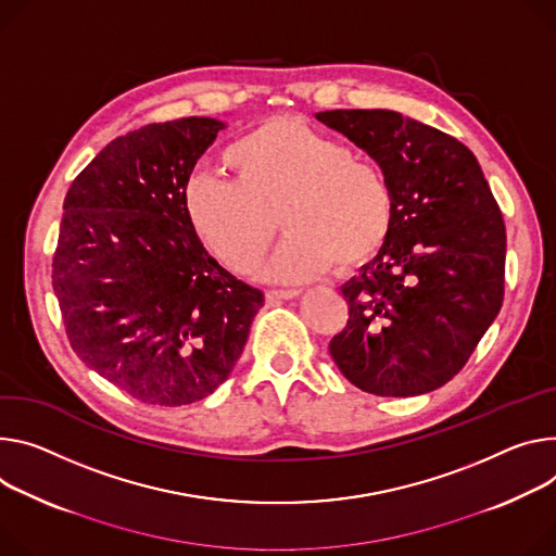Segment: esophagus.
<instances>
[{
    "label": "esophagus",
    "mask_w": 556,
    "mask_h": 556,
    "mask_svg": "<svg viewBox=\"0 0 556 556\" xmlns=\"http://www.w3.org/2000/svg\"><path fill=\"white\" fill-rule=\"evenodd\" d=\"M299 294H301V290H268V292H266V296H268L270 301L294 299V296H299Z\"/></svg>",
    "instance_id": "obj_1"
}]
</instances>
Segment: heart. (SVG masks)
<instances>
[{
	"mask_svg": "<svg viewBox=\"0 0 556 556\" xmlns=\"http://www.w3.org/2000/svg\"><path fill=\"white\" fill-rule=\"evenodd\" d=\"M235 179L211 170L186 177L181 206L190 230L237 273L255 268L275 237L279 213L290 230L266 275L306 281L334 266L368 262L394 215L390 181L370 162L304 119L273 117L226 150Z\"/></svg>",
	"mask_w": 556,
	"mask_h": 556,
	"instance_id": "heart-1",
	"label": "heart"
}]
</instances>
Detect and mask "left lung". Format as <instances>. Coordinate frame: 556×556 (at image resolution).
Segmentation results:
<instances>
[{
	"label": "left lung",
	"instance_id": "obj_1",
	"mask_svg": "<svg viewBox=\"0 0 556 556\" xmlns=\"http://www.w3.org/2000/svg\"><path fill=\"white\" fill-rule=\"evenodd\" d=\"M368 153L394 194L390 232L348 279L341 375L377 396L441 388L470 359L503 304L506 226L472 150L394 111L315 115Z\"/></svg>",
	"mask_w": 556,
	"mask_h": 556
}]
</instances>
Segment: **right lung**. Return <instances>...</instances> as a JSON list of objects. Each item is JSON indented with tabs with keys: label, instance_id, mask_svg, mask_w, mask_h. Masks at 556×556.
<instances>
[{
	"label": "right lung",
	"instance_id": "add662e5",
	"mask_svg": "<svg viewBox=\"0 0 556 556\" xmlns=\"http://www.w3.org/2000/svg\"><path fill=\"white\" fill-rule=\"evenodd\" d=\"M226 122L184 117L113 139L73 181L53 290L77 357L126 394L186 406L241 357L264 292L190 230L181 190Z\"/></svg>",
	"mask_w": 556,
	"mask_h": 556
}]
</instances>
